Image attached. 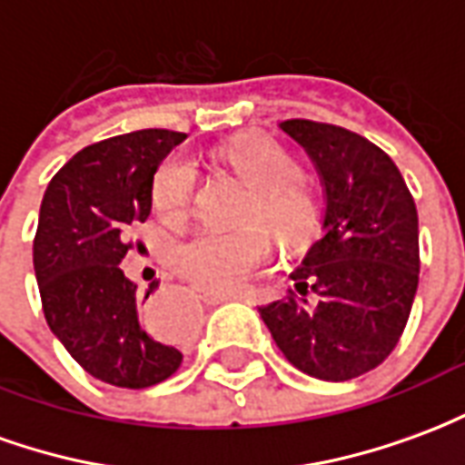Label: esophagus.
Returning a JSON list of instances; mask_svg holds the SVG:
<instances>
[{"instance_id":"1","label":"esophagus","mask_w":465,"mask_h":465,"mask_svg":"<svg viewBox=\"0 0 465 465\" xmlns=\"http://www.w3.org/2000/svg\"><path fill=\"white\" fill-rule=\"evenodd\" d=\"M196 293H199V299L206 303H223V302H232L233 299L232 293L212 292V289H196Z\"/></svg>"}]
</instances>
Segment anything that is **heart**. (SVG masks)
<instances>
[{"label":"heart","mask_w":465,"mask_h":465,"mask_svg":"<svg viewBox=\"0 0 465 465\" xmlns=\"http://www.w3.org/2000/svg\"><path fill=\"white\" fill-rule=\"evenodd\" d=\"M222 156L252 186L243 219L262 222L282 242H302L316 222V193L302 179L299 162L263 134H242L222 149ZM196 186V166L186 153L166 156L152 179V203L169 222L186 216ZM262 223L233 232H202L179 243L172 263L183 279L212 292L243 286L272 252Z\"/></svg>","instance_id":"obj_1"}]
</instances>
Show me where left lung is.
I'll return each instance as SVG.
<instances>
[{
	"instance_id": "obj_1",
	"label": "left lung",
	"mask_w": 465,
	"mask_h": 465,
	"mask_svg": "<svg viewBox=\"0 0 465 465\" xmlns=\"http://www.w3.org/2000/svg\"><path fill=\"white\" fill-rule=\"evenodd\" d=\"M326 189L319 239L292 289L259 306L296 369L322 381L369 373L396 349L419 289V212L399 166L366 136L336 124L286 119Z\"/></svg>"
}]
</instances>
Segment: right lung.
<instances>
[{"label":"right lung","mask_w":465,"mask_h":465,"mask_svg":"<svg viewBox=\"0 0 465 465\" xmlns=\"http://www.w3.org/2000/svg\"><path fill=\"white\" fill-rule=\"evenodd\" d=\"M183 139L142 129L89 143L54 173L39 209L35 273L46 323L86 373L119 389H149L182 366L169 329L143 316L159 282L139 296L119 263L149 219L153 172Z\"/></svg>","instance_id":"add662e5"}]
</instances>
